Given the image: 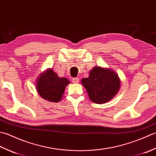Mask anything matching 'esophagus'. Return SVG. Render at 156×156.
Wrapping results in <instances>:
<instances>
[{"instance_id":"esophagus-1","label":"esophagus","mask_w":156,"mask_h":156,"mask_svg":"<svg viewBox=\"0 0 156 156\" xmlns=\"http://www.w3.org/2000/svg\"><path fill=\"white\" fill-rule=\"evenodd\" d=\"M72 82L73 83H78L79 81H80V79L78 78H74L72 79Z\"/></svg>"}]
</instances>
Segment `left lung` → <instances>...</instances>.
I'll use <instances>...</instances> for the list:
<instances>
[{"instance_id":"1","label":"left lung","mask_w":156,"mask_h":156,"mask_svg":"<svg viewBox=\"0 0 156 156\" xmlns=\"http://www.w3.org/2000/svg\"><path fill=\"white\" fill-rule=\"evenodd\" d=\"M82 84L87 89L90 99L97 104L110 101L120 88V79L113 71L95 67L90 72L89 77L82 79Z\"/></svg>"}]
</instances>
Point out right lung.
<instances>
[{"mask_svg": "<svg viewBox=\"0 0 156 156\" xmlns=\"http://www.w3.org/2000/svg\"><path fill=\"white\" fill-rule=\"evenodd\" d=\"M69 81L66 78H59L58 74L49 69L40 75L37 83V90L45 100L58 102L61 100L66 87Z\"/></svg>", "mask_w": 156, "mask_h": 156, "instance_id": "add662e5", "label": "right lung"}]
</instances>
